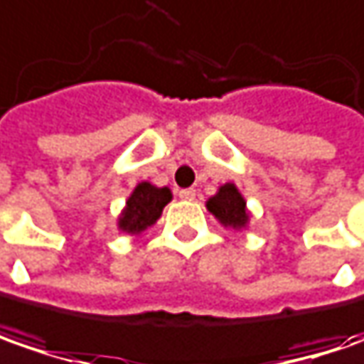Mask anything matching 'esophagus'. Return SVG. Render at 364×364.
Wrapping results in <instances>:
<instances>
[{
    "label": "esophagus",
    "mask_w": 364,
    "mask_h": 364,
    "mask_svg": "<svg viewBox=\"0 0 364 364\" xmlns=\"http://www.w3.org/2000/svg\"><path fill=\"white\" fill-rule=\"evenodd\" d=\"M179 197H181V199H185V201H193L195 189H181V191H179Z\"/></svg>",
    "instance_id": "1"
}]
</instances>
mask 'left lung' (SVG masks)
I'll list each match as a JSON object with an SVG mask.
<instances>
[{
    "label": "left lung",
    "mask_w": 364,
    "mask_h": 364,
    "mask_svg": "<svg viewBox=\"0 0 364 364\" xmlns=\"http://www.w3.org/2000/svg\"><path fill=\"white\" fill-rule=\"evenodd\" d=\"M207 211L220 221L223 228H230L235 232H242L250 225L252 213L245 205L242 191L235 183H223L218 187L215 195H211L205 201Z\"/></svg>",
    "instance_id": "1"
}]
</instances>
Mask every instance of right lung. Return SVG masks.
Returning <instances> with one entry per match:
<instances>
[{"instance_id":"add662e5","label":"right lung","mask_w":364,"mask_h":364,"mask_svg":"<svg viewBox=\"0 0 364 364\" xmlns=\"http://www.w3.org/2000/svg\"><path fill=\"white\" fill-rule=\"evenodd\" d=\"M173 199L169 187H157L153 183L141 181L129 195L124 207L117 218L119 232L129 235H141L149 228H153L161 218L165 205Z\"/></svg>"}]
</instances>
